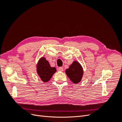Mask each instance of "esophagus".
I'll return each instance as SVG.
<instances>
[{"label":"esophagus","mask_w":122,"mask_h":122,"mask_svg":"<svg viewBox=\"0 0 122 122\" xmlns=\"http://www.w3.org/2000/svg\"><path fill=\"white\" fill-rule=\"evenodd\" d=\"M58 70L62 72V71H63V68H62V67H59L58 69Z\"/></svg>","instance_id":"34e87169"}]
</instances>
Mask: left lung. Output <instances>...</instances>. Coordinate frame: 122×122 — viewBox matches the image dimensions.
Returning <instances> with one entry per match:
<instances>
[{"label": "left lung", "instance_id": "left-lung-1", "mask_svg": "<svg viewBox=\"0 0 122 122\" xmlns=\"http://www.w3.org/2000/svg\"><path fill=\"white\" fill-rule=\"evenodd\" d=\"M66 74L73 83H78L82 79L83 68L78 61H74L69 68L66 70Z\"/></svg>", "mask_w": 122, "mask_h": 122}]
</instances>
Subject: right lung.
<instances>
[{"label": "right lung", "mask_w": 122, "mask_h": 122, "mask_svg": "<svg viewBox=\"0 0 122 122\" xmlns=\"http://www.w3.org/2000/svg\"><path fill=\"white\" fill-rule=\"evenodd\" d=\"M36 71L40 78L44 82H47L50 80L56 69L55 67H51L49 62L45 57H42L39 61L36 66Z\"/></svg>", "instance_id": "right-lung-1"}]
</instances>
